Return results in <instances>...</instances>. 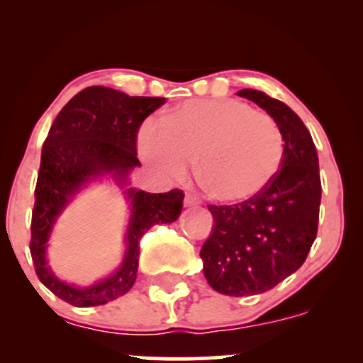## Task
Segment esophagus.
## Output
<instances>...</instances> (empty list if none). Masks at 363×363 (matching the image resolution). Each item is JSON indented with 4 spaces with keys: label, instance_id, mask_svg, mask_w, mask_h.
<instances>
[{
    "label": "esophagus",
    "instance_id": "1",
    "mask_svg": "<svg viewBox=\"0 0 363 363\" xmlns=\"http://www.w3.org/2000/svg\"><path fill=\"white\" fill-rule=\"evenodd\" d=\"M198 205H199V199L196 198V196L186 194V198H184V206L186 208H194V206H198Z\"/></svg>",
    "mask_w": 363,
    "mask_h": 363
}]
</instances>
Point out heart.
Returning a JSON list of instances; mask_svg holds the SVG:
<instances>
[{
	"label": "heart",
	"instance_id": "obj_1",
	"mask_svg": "<svg viewBox=\"0 0 363 363\" xmlns=\"http://www.w3.org/2000/svg\"><path fill=\"white\" fill-rule=\"evenodd\" d=\"M140 153L165 177H184L198 160L206 193L227 203L247 201L280 172L285 136L277 119L239 101H187L164 126L145 124Z\"/></svg>",
	"mask_w": 363,
	"mask_h": 363
}]
</instances>
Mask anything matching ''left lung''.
Wrapping results in <instances>:
<instances>
[{
    "instance_id": "8db88e82",
    "label": "left lung",
    "mask_w": 363,
    "mask_h": 363,
    "mask_svg": "<svg viewBox=\"0 0 363 363\" xmlns=\"http://www.w3.org/2000/svg\"><path fill=\"white\" fill-rule=\"evenodd\" d=\"M237 94L262 107L281 126L285 155L272 184L237 205H208L213 232L203 244V273L230 297L262 294L297 272L318 235L319 158L309 129L286 104L264 91Z\"/></svg>"
}]
</instances>
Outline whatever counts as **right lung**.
<instances>
[{
  "label": "right lung",
  "instance_id": "right-lung-1",
  "mask_svg": "<svg viewBox=\"0 0 363 363\" xmlns=\"http://www.w3.org/2000/svg\"><path fill=\"white\" fill-rule=\"evenodd\" d=\"M164 97H129L109 86H89L62 107L44 141L32 210L30 254L39 280L61 301L77 307L102 306L131 289L138 273L140 240L157 223L176 222L184 193H145L126 189L131 218L126 232V254L118 272L106 280L78 289L57 280L48 262L45 247L56 218L83 186L112 174L126 186L129 170L140 165L136 135L145 119L164 106Z\"/></svg>",
  "mask_w": 363,
  "mask_h": 363
}]
</instances>
